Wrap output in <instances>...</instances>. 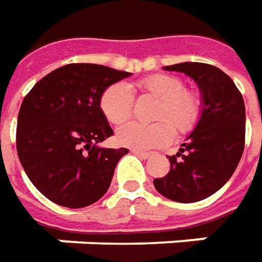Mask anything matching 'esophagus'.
<instances>
[{"instance_id":"obj_1","label":"esophagus","mask_w":262,"mask_h":262,"mask_svg":"<svg viewBox=\"0 0 262 262\" xmlns=\"http://www.w3.org/2000/svg\"><path fill=\"white\" fill-rule=\"evenodd\" d=\"M132 152H133L135 155H138V157H139V158H142V159H148V158H150V157H152V155H150L149 152H143V150H139V149H132Z\"/></svg>"}]
</instances>
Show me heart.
<instances>
[{
	"label": "heart",
	"mask_w": 262,
	"mask_h": 262,
	"mask_svg": "<svg viewBox=\"0 0 262 262\" xmlns=\"http://www.w3.org/2000/svg\"><path fill=\"white\" fill-rule=\"evenodd\" d=\"M143 94L158 100L152 124L127 123L116 138L123 146L139 150L159 148L169 143L178 135H187L195 129L203 114V97L194 88H185L183 79L169 74H154L138 82ZM135 98L132 90L123 82L107 86L100 98L104 117L113 124H122L132 116Z\"/></svg>",
	"instance_id": "1"
}]
</instances>
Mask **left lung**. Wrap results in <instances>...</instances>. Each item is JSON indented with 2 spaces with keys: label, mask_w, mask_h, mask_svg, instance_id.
<instances>
[{
  "label": "left lung",
  "mask_w": 262,
  "mask_h": 262,
  "mask_svg": "<svg viewBox=\"0 0 262 262\" xmlns=\"http://www.w3.org/2000/svg\"><path fill=\"white\" fill-rule=\"evenodd\" d=\"M165 69L193 78L202 90L204 107L183 148L168 157L171 169L155 178L154 185L169 200L194 203L222 188L238 167L245 146V104L229 75L213 65L184 62Z\"/></svg>",
  "instance_id": "8db88e82"
}]
</instances>
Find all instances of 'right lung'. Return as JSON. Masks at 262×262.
Returning a JSON list of instances; mask_svg holds the SVG:
<instances>
[{
  "label": "right lung",
  "instance_id": "right-lung-1",
  "mask_svg": "<svg viewBox=\"0 0 262 262\" xmlns=\"http://www.w3.org/2000/svg\"><path fill=\"white\" fill-rule=\"evenodd\" d=\"M130 72L69 63L52 71L24 97L17 120V154L33 185L50 202L81 209L108 190L129 149L98 148L113 135L100 108L104 90Z\"/></svg>",
  "mask_w": 262,
  "mask_h": 262
}]
</instances>
